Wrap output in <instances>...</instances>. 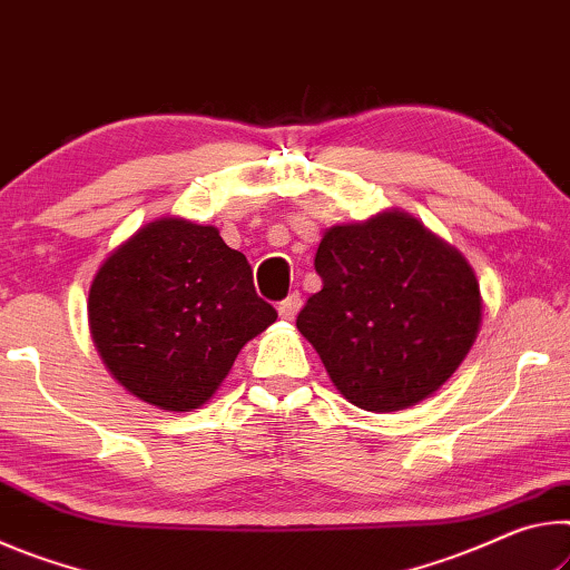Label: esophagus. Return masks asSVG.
<instances>
[{
    "label": "esophagus",
    "instance_id": "34e87169",
    "mask_svg": "<svg viewBox=\"0 0 570 570\" xmlns=\"http://www.w3.org/2000/svg\"><path fill=\"white\" fill-rule=\"evenodd\" d=\"M301 305H303V297H301V293H291L285 297L283 303L277 305V313H279V318H285V321H293L295 315H297V311H301Z\"/></svg>",
    "mask_w": 570,
    "mask_h": 570
}]
</instances>
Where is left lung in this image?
<instances>
[{
	"label": "left lung",
	"instance_id": "obj_1",
	"mask_svg": "<svg viewBox=\"0 0 570 570\" xmlns=\"http://www.w3.org/2000/svg\"><path fill=\"white\" fill-rule=\"evenodd\" d=\"M323 287L297 315L333 386L366 412L432 396L468 356L482 323L474 269L412 214L391 209L325 232Z\"/></svg>",
	"mask_w": 570,
	"mask_h": 570
}]
</instances>
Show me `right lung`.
<instances>
[{
  "label": "right lung",
  "mask_w": 570,
  "mask_h": 570,
  "mask_svg": "<svg viewBox=\"0 0 570 570\" xmlns=\"http://www.w3.org/2000/svg\"><path fill=\"white\" fill-rule=\"evenodd\" d=\"M277 318L242 252L217 227L164 217L128 237L92 277L88 323L106 368L130 394L191 412L237 353Z\"/></svg>",
  "instance_id": "1"
}]
</instances>
